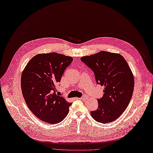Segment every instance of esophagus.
<instances>
[{
    "label": "esophagus",
    "mask_w": 153,
    "mask_h": 153,
    "mask_svg": "<svg viewBox=\"0 0 153 153\" xmlns=\"http://www.w3.org/2000/svg\"><path fill=\"white\" fill-rule=\"evenodd\" d=\"M88 97V96H86V95H84V96H82L81 97H80V98H78V99H85V98H87Z\"/></svg>",
    "instance_id": "1"
}]
</instances>
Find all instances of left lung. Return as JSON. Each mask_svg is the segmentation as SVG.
Listing matches in <instances>:
<instances>
[{"mask_svg": "<svg viewBox=\"0 0 153 153\" xmlns=\"http://www.w3.org/2000/svg\"><path fill=\"white\" fill-rule=\"evenodd\" d=\"M81 60L94 72L96 83L104 86L103 96L97 99L98 108L91 112L99 123L115 121L128 107L133 93L132 71L120 54L106 51L84 56Z\"/></svg>", "mask_w": 153, "mask_h": 153, "instance_id": "obj_1", "label": "left lung"}]
</instances>
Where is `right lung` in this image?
<instances>
[{
    "label": "right lung",
    "mask_w": 153,
    "mask_h": 153,
    "mask_svg": "<svg viewBox=\"0 0 153 153\" xmlns=\"http://www.w3.org/2000/svg\"><path fill=\"white\" fill-rule=\"evenodd\" d=\"M72 61L71 57L51 52L35 56L25 66L21 76L22 95L40 120L57 124L68 115L72 103L56 94V85Z\"/></svg>",
    "instance_id": "obj_1"
}]
</instances>
